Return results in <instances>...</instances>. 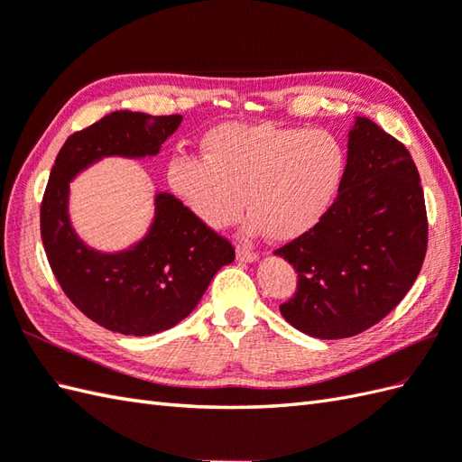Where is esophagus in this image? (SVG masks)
Returning a JSON list of instances; mask_svg holds the SVG:
<instances>
[{
	"label": "esophagus",
	"instance_id": "esophagus-1",
	"mask_svg": "<svg viewBox=\"0 0 462 462\" xmlns=\"http://www.w3.org/2000/svg\"><path fill=\"white\" fill-rule=\"evenodd\" d=\"M236 255H238V260H242V262H255L257 260V252L252 248H245V245H238V248H236Z\"/></svg>",
	"mask_w": 462,
	"mask_h": 462
}]
</instances>
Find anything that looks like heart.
Listing matches in <instances>:
<instances>
[{
    "label": "heart",
    "instance_id": "b5f03b06",
    "mask_svg": "<svg viewBox=\"0 0 462 462\" xmlns=\"http://www.w3.org/2000/svg\"><path fill=\"white\" fill-rule=\"evenodd\" d=\"M346 152L325 130L224 122L207 134L205 155H175L167 177L187 208L212 228L252 212L248 228L295 240L332 205L345 177Z\"/></svg>",
    "mask_w": 462,
    "mask_h": 462
}]
</instances>
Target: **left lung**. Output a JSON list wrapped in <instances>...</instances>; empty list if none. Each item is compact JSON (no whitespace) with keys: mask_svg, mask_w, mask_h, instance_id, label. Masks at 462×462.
Here are the masks:
<instances>
[{"mask_svg":"<svg viewBox=\"0 0 462 462\" xmlns=\"http://www.w3.org/2000/svg\"><path fill=\"white\" fill-rule=\"evenodd\" d=\"M348 137L338 197L315 228L275 250L297 272L283 319L325 340L380 323L411 289L427 252L425 197L410 152L368 117H356Z\"/></svg>","mask_w":462,"mask_h":462,"instance_id":"8db88e82","label":"left lung"}]
</instances>
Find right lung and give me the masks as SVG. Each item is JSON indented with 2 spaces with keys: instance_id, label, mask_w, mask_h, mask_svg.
<instances>
[{
  "instance_id": "1",
  "label": "right lung",
  "mask_w": 462,
  "mask_h": 462,
  "mask_svg": "<svg viewBox=\"0 0 462 462\" xmlns=\"http://www.w3.org/2000/svg\"><path fill=\"white\" fill-rule=\"evenodd\" d=\"M182 117L112 112L74 132L55 159L41 200V238L52 273L72 305L100 327L147 337L180 323L205 295L234 245L179 199L159 192L155 220L132 250L102 254L70 228L69 180L104 155H155Z\"/></svg>"
}]
</instances>
